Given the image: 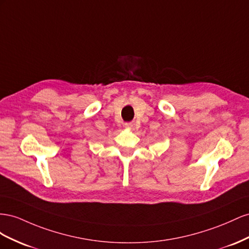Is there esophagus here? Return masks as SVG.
<instances>
[{
	"instance_id": "esophagus-1",
	"label": "esophagus",
	"mask_w": 249,
	"mask_h": 249,
	"mask_svg": "<svg viewBox=\"0 0 249 249\" xmlns=\"http://www.w3.org/2000/svg\"><path fill=\"white\" fill-rule=\"evenodd\" d=\"M124 127L127 129H132L134 127V124L133 123H126V124H124Z\"/></svg>"
}]
</instances>
